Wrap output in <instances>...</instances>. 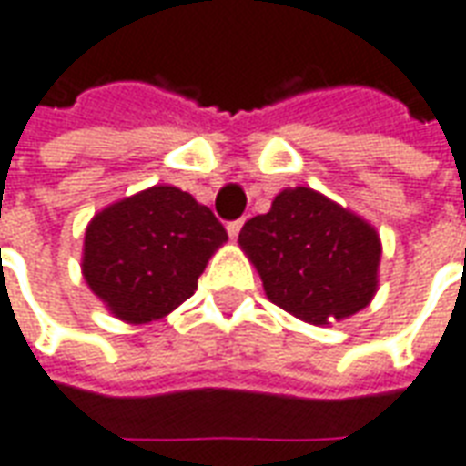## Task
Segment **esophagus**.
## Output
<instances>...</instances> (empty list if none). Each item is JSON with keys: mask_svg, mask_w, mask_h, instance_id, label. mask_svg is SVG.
<instances>
[{"mask_svg": "<svg viewBox=\"0 0 466 466\" xmlns=\"http://www.w3.org/2000/svg\"><path fill=\"white\" fill-rule=\"evenodd\" d=\"M242 224L244 219H237V222L227 224V234H229V239H237V237H239V232H242Z\"/></svg>", "mask_w": 466, "mask_h": 466, "instance_id": "obj_1", "label": "esophagus"}]
</instances>
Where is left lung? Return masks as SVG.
<instances>
[{
	"label": "left lung",
	"mask_w": 466,
	"mask_h": 466,
	"mask_svg": "<svg viewBox=\"0 0 466 466\" xmlns=\"http://www.w3.org/2000/svg\"><path fill=\"white\" fill-rule=\"evenodd\" d=\"M239 249L268 301L311 326L350 319L378 294L380 234L319 189H281L267 215L244 224Z\"/></svg>",
	"instance_id": "1"
}]
</instances>
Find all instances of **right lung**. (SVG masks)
<instances>
[{"label": "right lung", "mask_w": 466, "mask_h": 466, "mask_svg": "<svg viewBox=\"0 0 466 466\" xmlns=\"http://www.w3.org/2000/svg\"><path fill=\"white\" fill-rule=\"evenodd\" d=\"M224 242L227 232L209 207L175 185H153L91 217L81 274L110 316L143 326L195 294Z\"/></svg>", "instance_id": "obj_1"}]
</instances>
